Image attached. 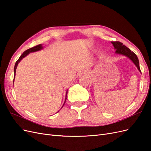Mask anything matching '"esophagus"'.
Wrapping results in <instances>:
<instances>
[{
  "mask_svg": "<svg viewBox=\"0 0 151 151\" xmlns=\"http://www.w3.org/2000/svg\"><path fill=\"white\" fill-rule=\"evenodd\" d=\"M83 74H84V72H83Z\"/></svg>",
  "mask_w": 151,
  "mask_h": 151,
  "instance_id": "esophagus-1",
  "label": "esophagus"
}]
</instances>
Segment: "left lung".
Returning a JSON list of instances; mask_svg holds the SVG:
<instances>
[{
    "label": "left lung",
    "instance_id": "obj_1",
    "mask_svg": "<svg viewBox=\"0 0 151 151\" xmlns=\"http://www.w3.org/2000/svg\"><path fill=\"white\" fill-rule=\"evenodd\" d=\"M111 43L113 45L114 48H115V50H116L115 52L116 53L122 55H124L129 58L130 60H132V62H133L135 65V66L138 68L139 72H141L140 69V66H139V59L137 57L136 55L133 52H132L129 48L125 47V45H123V43L120 42H111Z\"/></svg>",
    "mask_w": 151,
    "mask_h": 151
}]
</instances>
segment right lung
I'll return each instance as SVG.
<instances>
[{
	"instance_id": "add662e5",
	"label": "right lung",
	"mask_w": 151,
	"mask_h": 151,
	"mask_svg": "<svg viewBox=\"0 0 151 151\" xmlns=\"http://www.w3.org/2000/svg\"><path fill=\"white\" fill-rule=\"evenodd\" d=\"M43 48V46H42V44H40V45H37V46H36V47H33V48H29V49H28V50H26L25 52H23V53H22L21 55L20 56V57L19 58V59H18V60H17V62H16V63H15V66H14V81H13V83L14 82V78H15V76H16V68H17V65H18V63H19V62H20V61L22 60V58H24L25 57H26L27 55H29L30 53H31V52H37V51H40V50H42ZM67 92H68V91H66V95H65V101H64V103H63V106H62V107L63 106V105L65 104V101H66V99H67ZM60 108V109H61ZM59 110V111H60Z\"/></svg>"
}]
</instances>
